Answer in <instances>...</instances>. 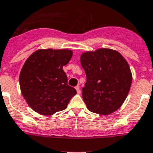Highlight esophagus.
Segmentation results:
<instances>
[{
    "label": "esophagus",
    "mask_w": 153,
    "mask_h": 153,
    "mask_svg": "<svg viewBox=\"0 0 153 153\" xmlns=\"http://www.w3.org/2000/svg\"><path fill=\"white\" fill-rule=\"evenodd\" d=\"M76 90V93H78V94H80V87L79 86H76V87L75 88Z\"/></svg>",
    "instance_id": "esophagus-1"
}]
</instances>
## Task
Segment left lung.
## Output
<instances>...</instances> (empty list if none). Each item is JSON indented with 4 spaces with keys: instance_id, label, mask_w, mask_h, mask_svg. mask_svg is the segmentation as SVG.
I'll list each match as a JSON object with an SVG mask.
<instances>
[{
    "instance_id": "1",
    "label": "left lung",
    "mask_w": 153,
    "mask_h": 153,
    "mask_svg": "<svg viewBox=\"0 0 153 153\" xmlns=\"http://www.w3.org/2000/svg\"><path fill=\"white\" fill-rule=\"evenodd\" d=\"M80 63L87 77L82 97L88 109L101 115L119 109L132 80L125 57L117 51L102 48L83 53Z\"/></svg>"
}]
</instances>
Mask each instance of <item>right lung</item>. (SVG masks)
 I'll return each mask as SVG.
<instances>
[{"mask_svg": "<svg viewBox=\"0 0 153 153\" xmlns=\"http://www.w3.org/2000/svg\"><path fill=\"white\" fill-rule=\"evenodd\" d=\"M73 56L70 49H38L28 56L21 68L19 82L28 106L39 114L50 116L65 109L76 94L68 85L63 66Z\"/></svg>", "mask_w": 153, "mask_h": 153, "instance_id": "obj_1", "label": "right lung"}]
</instances>
